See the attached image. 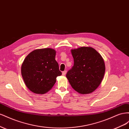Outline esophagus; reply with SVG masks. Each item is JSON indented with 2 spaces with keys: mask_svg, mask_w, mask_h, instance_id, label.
<instances>
[{
  "mask_svg": "<svg viewBox=\"0 0 129 129\" xmlns=\"http://www.w3.org/2000/svg\"><path fill=\"white\" fill-rule=\"evenodd\" d=\"M66 73H67V71H63V72H62V75H65L66 74Z\"/></svg>",
  "mask_w": 129,
  "mask_h": 129,
  "instance_id": "obj_1",
  "label": "esophagus"
}]
</instances>
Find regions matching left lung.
Instances as JSON below:
<instances>
[{
  "instance_id": "obj_1",
  "label": "left lung",
  "mask_w": 129,
  "mask_h": 129,
  "mask_svg": "<svg viewBox=\"0 0 129 129\" xmlns=\"http://www.w3.org/2000/svg\"><path fill=\"white\" fill-rule=\"evenodd\" d=\"M71 52L74 63L66 74L69 82L81 94L93 92L100 85L105 73L102 57L90 47H82Z\"/></svg>"
}]
</instances>
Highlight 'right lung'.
<instances>
[{
	"label": "right lung",
	"instance_id": "obj_1",
	"mask_svg": "<svg viewBox=\"0 0 129 129\" xmlns=\"http://www.w3.org/2000/svg\"><path fill=\"white\" fill-rule=\"evenodd\" d=\"M52 48L36 49L26 56L21 66L24 82L31 91L43 94L53 87L56 77L62 75Z\"/></svg>",
	"mask_w": 129,
	"mask_h": 129
}]
</instances>
